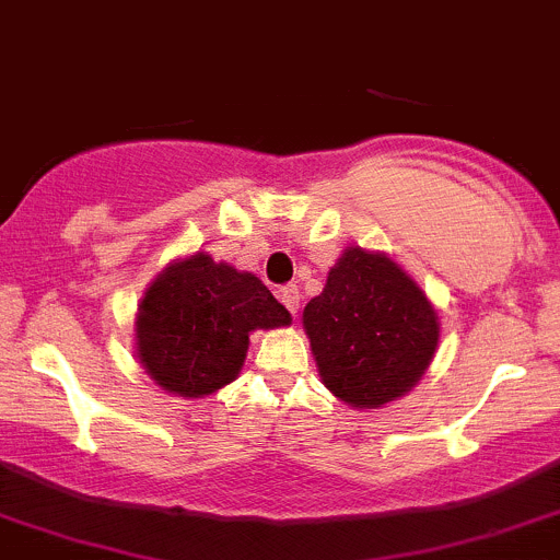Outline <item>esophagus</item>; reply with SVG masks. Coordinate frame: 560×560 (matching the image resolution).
Masks as SVG:
<instances>
[{
    "label": "esophagus",
    "instance_id": "34e87169",
    "mask_svg": "<svg viewBox=\"0 0 560 560\" xmlns=\"http://www.w3.org/2000/svg\"><path fill=\"white\" fill-rule=\"evenodd\" d=\"M280 302L285 304V310L291 312V315H296L299 304H302V293H299L296 285H282L280 288Z\"/></svg>",
    "mask_w": 560,
    "mask_h": 560
}]
</instances>
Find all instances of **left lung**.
I'll return each mask as SVG.
<instances>
[{
  "label": "left lung",
  "mask_w": 560,
  "mask_h": 560,
  "mask_svg": "<svg viewBox=\"0 0 560 560\" xmlns=\"http://www.w3.org/2000/svg\"><path fill=\"white\" fill-rule=\"evenodd\" d=\"M317 371L336 398L378 408L406 395L435 354L438 315L395 261L345 250L320 296L304 306Z\"/></svg>",
  "instance_id": "1"
}]
</instances>
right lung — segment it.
<instances>
[{
    "label": "right lung",
    "mask_w": 560,
    "mask_h": 560,
    "mask_svg": "<svg viewBox=\"0 0 560 560\" xmlns=\"http://www.w3.org/2000/svg\"><path fill=\"white\" fill-rule=\"evenodd\" d=\"M288 323L261 280L195 254L149 285L136 320L138 358L167 393L200 398L240 374L250 330Z\"/></svg>",
    "instance_id": "1"
}]
</instances>
